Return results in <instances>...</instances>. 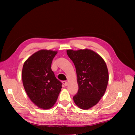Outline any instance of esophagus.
<instances>
[{"mask_svg":"<svg viewBox=\"0 0 135 135\" xmlns=\"http://www.w3.org/2000/svg\"><path fill=\"white\" fill-rule=\"evenodd\" d=\"M62 83H63V84L65 85V86H67L68 83H67L66 81H62Z\"/></svg>","mask_w":135,"mask_h":135,"instance_id":"obj_1","label":"esophagus"}]
</instances>
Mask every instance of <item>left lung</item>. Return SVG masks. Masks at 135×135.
I'll return each mask as SVG.
<instances>
[{
	"label": "left lung",
	"instance_id": "1",
	"mask_svg": "<svg viewBox=\"0 0 135 135\" xmlns=\"http://www.w3.org/2000/svg\"><path fill=\"white\" fill-rule=\"evenodd\" d=\"M66 52L75 65L79 87L73 100L79 108L88 110L99 103L107 89V64L99 54L89 49L68 50Z\"/></svg>",
	"mask_w": 135,
	"mask_h": 135
}]
</instances>
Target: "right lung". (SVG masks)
I'll return each mask as SVG.
<instances>
[{"label": "right lung", "instance_id": "obj_1", "mask_svg": "<svg viewBox=\"0 0 135 135\" xmlns=\"http://www.w3.org/2000/svg\"><path fill=\"white\" fill-rule=\"evenodd\" d=\"M57 51L41 50L24 62L22 78L24 88L31 101L40 109H49L55 105L62 83L55 75L51 64Z\"/></svg>", "mask_w": 135, "mask_h": 135}]
</instances>
